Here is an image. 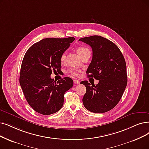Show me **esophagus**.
<instances>
[{
  "mask_svg": "<svg viewBox=\"0 0 149 149\" xmlns=\"http://www.w3.org/2000/svg\"><path fill=\"white\" fill-rule=\"evenodd\" d=\"M73 82H74V84H80V81H78V80H77V79H74Z\"/></svg>",
  "mask_w": 149,
  "mask_h": 149,
  "instance_id": "obj_1",
  "label": "esophagus"
}]
</instances>
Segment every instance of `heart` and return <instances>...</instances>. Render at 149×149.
I'll return each instance as SVG.
<instances>
[{
    "label": "heart",
    "instance_id": "b5f03b06",
    "mask_svg": "<svg viewBox=\"0 0 149 149\" xmlns=\"http://www.w3.org/2000/svg\"><path fill=\"white\" fill-rule=\"evenodd\" d=\"M76 51L77 52H78V54L81 56V55H82L83 54H84V53H86V52H88V51H90L88 50V49H87V47H84V46H79L77 47L76 49ZM65 58H66V53H65V52H62L61 55V57H60V61L62 63H64L65 61ZM68 73L72 76H76L77 74H78V71L76 70H74V69H70L68 70Z\"/></svg>",
    "mask_w": 149,
    "mask_h": 149
}]
</instances>
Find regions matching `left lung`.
Returning a JSON list of instances; mask_svg holds the SVG:
<instances>
[{
	"mask_svg": "<svg viewBox=\"0 0 149 149\" xmlns=\"http://www.w3.org/2000/svg\"><path fill=\"white\" fill-rule=\"evenodd\" d=\"M92 49V62L86 71L88 78L99 80L95 84L87 81L81 83L86 87L82 98L85 108L95 113L113 109L119 102L127 84V65L119 48L111 41L98 35L79 40Z\"/></svg>",
	"mask_w": 149,
	"mask_h": 149,
	"instance_id": "obj_1",
	"label": "left lung"
}]
</instances>
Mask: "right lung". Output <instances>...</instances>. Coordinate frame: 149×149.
Instances as JSON below:
<instances>
[{
  "label": "right lung",
  "instance_id": "add662e5",
  "mask_svg": "<svg viewBox=\"0 0 149 149\" xmlns=\"http://www.w3.org/2000/svg\"><path fill=\"white\" fill-rule=\"evenodd\" d=\"M74 40V37L45 38L30 47L24 56L20 86L29 104L41 114L50 115L60 110L65 93L73 86L68 77L56 81L51 74L52 71L61 70V55Z\"/></svg>",
  "mask_w": 149,
  "mask_h": 149
}]
</instances>
